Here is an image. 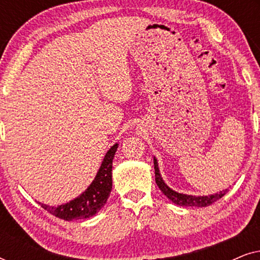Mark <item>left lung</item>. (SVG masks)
Masks as SVG:
<instances>
[{
  "instance_id": "1",
  "label": "left lung",
  "mask_w": 260,
  "mask_h": 260,
  "mask_svg": "<svg viewBox=\"0 0 260 260\" xmlns=\"http://www.w3.org/2000/svg\"><path fill=\"white\" fill-rule=\"evenodd\" d=\"M154 168H155V181L157 183V186L163 194L169 199L170 201H173L175 205L182 206V207H207V206L212 205L213 202L218 201L219 199H221L223 195L226 194L227 189L219 191L216 194L212 195H205V197H195V195H187L182 193H177V191L173 190L172 188H169L163 181L161 174H159L157 159L154 157Z\"/></svg>"
}]
</instances>
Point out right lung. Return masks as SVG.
Returning <instances> with one entry per match:
<instances>
[{
	"label": "right lung",
	"instance_id": "add662e5",
	"mask_svg": "<svg viewBox=\"0 0 260 260\" xmlns=\"http://www.w3.org/2000/svg\"><path fill=\"white\" fill-rule=\"evenodd\" d=\"M117 148H118V144L116 143L109 149L94 180L92 181V183L87 187V189L84 193H81L74 200L67 202L65 205H60L58 207H51V206L39 202L41 207L56 216V218L63 219L66 221L87 219L93 216L95 213H98L101 211V208L104 207L106 200H108L109 195L111 193L112 159L115 157Z\"/></svg>",
	"mask_w": 260,
	"mask_h": 260
}]
</instances>
